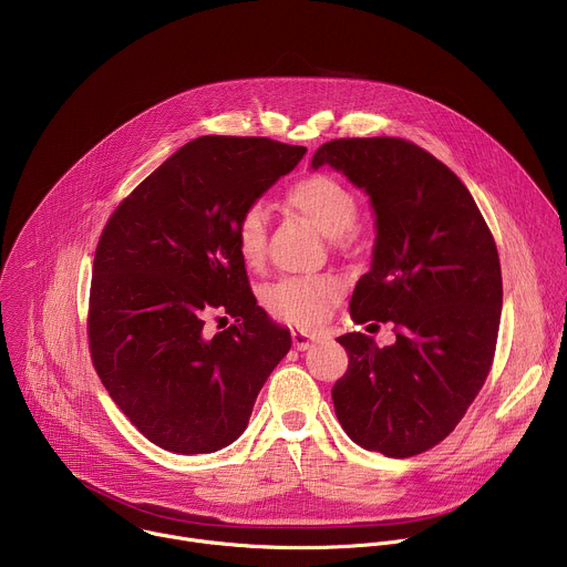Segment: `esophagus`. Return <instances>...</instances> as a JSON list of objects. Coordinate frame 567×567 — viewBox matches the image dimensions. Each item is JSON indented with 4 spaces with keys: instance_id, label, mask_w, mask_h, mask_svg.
<instances>
[{
    "instance_id": "34e87169",
    "label": "esophagus",
    "mask_w": 567,
    "mask_h": 567,
    "mask_svg": "<svg viewBox=\"0 0 567 567\" xmlns=\"http://www.w3.org/2000/svg\"><path fill=\"white\" fill-rule=\"evenodd\" d=\"M317 343V339L312 337V334H308V332H303V330H292V346L297 348V350H308V348H312Z\"/></svg>"
}]
</instances>
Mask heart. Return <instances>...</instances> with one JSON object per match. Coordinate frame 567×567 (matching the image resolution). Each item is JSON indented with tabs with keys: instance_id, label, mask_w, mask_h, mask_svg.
<instances>
[{
	"instance_id": "b5f03b06",
	"label": "heart",
	"mask_w": 567,
	"mask_h": 567,
	"mask_svg": "<svg viewBox=\"0 0 567 567\" xmlns=\"http://www.w3.org/2000/svg\"><path fill=\"white\" fill-rule=\"evenodd\" d=\"M286 204L303 215L326 237L348 233L357 221V197L332 175H308L295 182L286 193ZM239 257L248 268H261L266 261V219L259 206L241 213L235 226ZM346 286L334 275H295L270 284L264 303L270 315L297 328H319L343 297Z\"/></svg>"
}]
</instances>
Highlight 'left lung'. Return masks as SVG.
Returning a JSON list of instances; mask_svg holds the SVG:
<instances>
[{
    "label": "left lung",
    "mask_w": 567,
    "mask_h": 567,
    "mask_svg": "<svg viewBox=\"0 0 567 567\" xmlns=\"http://www.w3.org/2000/svg\"><path fill=\"white\" fill-rule=\"evenodd\" d=\"M330 164L370 195L372 268L352 292L354 323L392 321L396 341L348 332L334 412L365 450L405 458L441 443L483 388L496 350L503 284L494 237L470 190L401 137L326 142Z\"/></svg>",
    "instance_id": "left-lung-1"
}]
</instances>
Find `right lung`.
<instances>
[{"label":"right lung","mask_w":567,"mask_h":567,"mask_svg":"<svg viewBox=\"0 0 567 567\" xmlns=\"http://www.w3.org/2000/svg\"><path fill=\"white\" fill-rule=\"evenodd\" d=\"M306 155L268 137L206 135L151 173L106 221L93 264L89 348L111 399L155 445H230L290 350L250 290L237 219ZM236 321L210 333L207 321Z\"/></svg>","instance_id":"1"}]
</instances>
